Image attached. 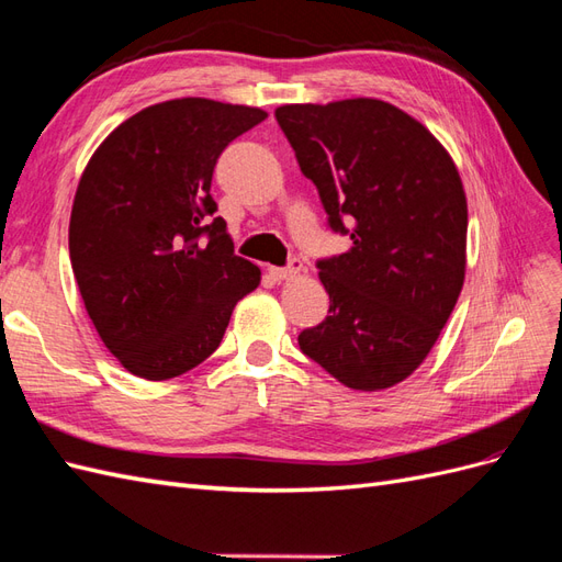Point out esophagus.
<instances>
[{"instance_id":"1","label":"esophagus","mask_w":562,"mask_h":562,"mask_svg":"<svg viewBox=\"0 0 562 562\" xmlns=\"http://www.w3.org/2000/svg\"><path fill=\"white\" fill-rule=\"evenodd\" d=\"M301 268H304V263H301L299 258H292V261L286 263L284 268H270V276L276 280H292V278L299 276Z\"/></svg>"}]
</instances>
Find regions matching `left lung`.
Wrapping results in <instances>:
<instances>
[{
	"label": "left lung",
	"instance_id": "obj_1",
	"mask_svg": "<svg viewBox=\"0 0 562 562\" xmlns=\"http://www.w3.org/2000/svg\"><path fill=\"white\" fill-rule=\"evenodd\" d=\"M327 225L351 249L318 261L329 315L299 347L358 392L404 382L439 339L465 280L468 201L437 137L380 99L276 111Z\"/></svg>",
	"mask_w": 562,
	"mask_h": 562
}]
</instances>
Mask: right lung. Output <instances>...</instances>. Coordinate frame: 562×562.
I'll list each match as a JSON object with an SVG mask.
<instances>
[{"label": "right lung", "instance_id": "1", "mask_svg": "<svg viewBox=\"0 0 562 562\" xmlns=\"http://www.w3.org/2000/svg\"><path fill=\"white\" fill-rule=\"evenodd\" d=\"M268 119L184 97L121 123L78 182L70 266L106 349L144 380H170L221 347L229 315L261 282L235 254L211 196L223 149Z\"/></svg>", "mask_w": 562, "mask_h": 562}]
</instances>
